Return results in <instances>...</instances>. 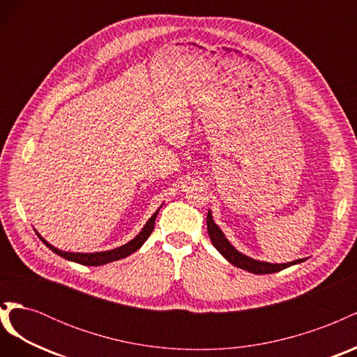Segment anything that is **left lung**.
Returning <instances> with one entry per match:
<instances>
[{"label": "left lung", "mask_w": 357, "mask_h": 357, "mask_svg": "<svg viewBox=\"0 0 357 357\" xmlns=\"http://www.w3.org/2000/svg\"><path fill=\"white\" fill-rule=\"evenodd\" d=\"M207 229H208L210 240H211L213 245L218 248V252L222 253L223 257L228 259V261L234 266L245 269V271H248V273H253V274H273V273L282 271V269H284L287 266L304 262V259H298V261L289 262V264H268V262L255 261V259L240 253L235 247L231 245V243L228 240L225 238L223 232L219 229V226L214 223V220L211 218V211H208V214H207Z\"/></svg>", "instance_id": "1"}]
</instances>
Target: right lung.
<instances>
[{"instance_id": "1", "label": "right lung", "mask_w": 357, "mask_h": 357, "mask_svg": "<svg viewBox=\"0 0 357 357\" xmlns=\"http://www.w3.org/2000/svg\"><path fill=\"white\" fill-rule=\"evenodd\" d=\"M158 211L152 215V218L149 219V222L146 223V226L142 229V232H139L134 240H131L128 244H125L122 247H117V248H113V250H107V252H96V253H70V252H62V250H59V248L49 244L45 238H43L40 234H37V235H38V238L43 243H45L53 253L59 255L61 257L68 259V261L77 262V264H82V265L100 266V265H104V264L119 261V259H123V257L129 256L131 253L137 252L138 248L142 247L144 244V241L149 238L150 234H152V231L155 228V220H156Z\"/></svg>"}]
</instances>
